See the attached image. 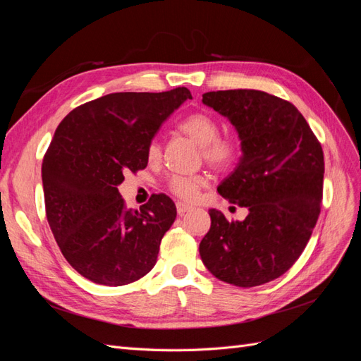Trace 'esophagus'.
<instances>
[{
	"label": "esophagus",
	"mask_w": 361,
	"mask_h": 361,
	"mask_svg": "<svg viewBox=\"0 0 361 361\" xmlns=\"http://www.w3.org/2000/svg\"><path fill=\"white\" fill-rule=\"evenodd\" d=\"M176 209H178V214L182 216V215H185L187 212L192 211V206H190V204H187V203H183V202H178V203H176Z\"/></svg>",
	"instance_id": "obj_1"
}]
</instances>
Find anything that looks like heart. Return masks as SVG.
Listing matches in <instances>:
<instances>
[{"label":"heart","mask_w":361,"mask_h":361,"mask_svg":"<svg viewBox=\"0 0 361 361\" xmlns=\"http://www.w3.org/2000/svg\"><path fill=\"white\" fill-rule=\"evenodd\" d=\"M179 129L202 147V155L207 164L215 169H227L233 166L241 154L238 140L233 137H220V125L206 113H194L185 117L179 123ZM158 140H152L147 146L149 159L159 157ZM204 179L202 176H173L169 187L173 194L180 199L191 200L197 195Z\"/></svg>","instance_id":"1"}]
</instances>
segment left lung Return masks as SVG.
<instances>
[{
    "label": "left lung",
    "instance_id": "left-lung-1",
    "mask_svg": "<svg viewBox=\"0 0 361 361\" xmlns=\"http://www.w3.org/2000/svg\"><path fill=\"white\" fill-rule=\"evenodd\" d=\"M202 102L226 117L241 141V158L216 190L248 215L228 223L221 211L209 209L200 257L221 281L264 285L295 264L318 221L322 147L302 114L277 96L220 90L204 93Z\"/></svg>",
    "mask_w": 361,
    "mask_h": 361
}]
</instances>
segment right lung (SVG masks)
<instances>
[{"label":"right lung","mask_w":361,"mask_h":361,"mask_svg":"<svg viewBox=\"0 0 361 361\" xmlns=\"http://www.w3.org/2000/svg\"><path fill=\"white\" fill-rule=\"evenodd\" d=\"M185 87L162 93H110L72 110L42 164L47 218L69 264L97 285L123 286L155 267L161 239L176 218L166 194L126 209L118 185L147 166V146Z\"/></svg>","instance_id":"add662e5"}]
</instances>
